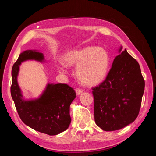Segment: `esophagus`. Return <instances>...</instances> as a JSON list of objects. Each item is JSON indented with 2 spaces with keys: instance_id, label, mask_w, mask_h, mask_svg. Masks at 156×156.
<instances>
[{
  "instance_id": "esophagus-1",
  "label": "esophagus",
  "mask_w": 156,
  "mask_h": 156,
  "mask_svg": "<svg viewBox=\"0 0 156 156\" xmlns=\"http://www.w3.org/2000/svg\"><path fill=\"white\" fill-rule=\"evenodd\" d=\"M83 90H81L80 89H76V94L78 95V96H80V95L81 94H83Z\"/></svg>"
}]
</instances>
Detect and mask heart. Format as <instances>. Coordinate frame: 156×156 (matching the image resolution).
Listing matches in <instances>:
<instances>
[{"label": "heart", "instance_id": "heart-1", "mask_svg": "<svg viewBox=\"0 0 156 156\" xmlns=\"http://www.w3.org/2000/svg\"><path fill=\"white\" fill-rule=\"evenodd\" d=\"M63 64L59 69L64 72L66 67H76V76L84 86L94 87L100 84L106 78L110 65L108 52L102 47L87 46L65 53Z\"/></svg>", "mask_w": 156, "mask_h": 156}]
</instances>
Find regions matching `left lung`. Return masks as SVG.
Listing matches in <instances>:
<instances>
[{"label": "left lung", "instance_id": "left-lung-1", "mask_svg": "<svg viewBox=\"0 0 156 156\" xmlns=\"http://www.w3.org/2000/svg\"><path fill=\"white\" fill-rule=\"evenodd\" d=\"M122 49L105 80L92 89L95 122L106 131L119 130L136 119L144 91L138 62Z\"/></svg>", "mask_w": 156, "mask_h": 156}]
</instances>
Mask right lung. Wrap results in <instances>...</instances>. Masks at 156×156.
<instances>
[{
  "label": "right lung",
  "instance_id": "1",
  "mask_svg": "<svg viewBox=\"0 0 156 156\" xmlns=\"http://www.w3.org/2000/svg\"><path fill=\"white\" fill-rule=\"evenodd\" d=\"M27 60L45 62L43 53L26 50L13 65L11 95L18 115L26 125L37 131L49 136L62 133L71 123L69 108L76 92L66 84L48 83L38 98L25 99L18 85V76L21 63Z\"/></svg>",
  "mask_w": 156,
  "mask_h": 156
}]
</instances>
